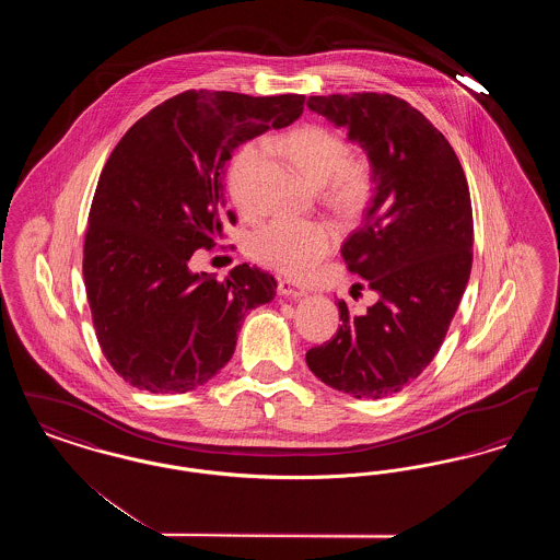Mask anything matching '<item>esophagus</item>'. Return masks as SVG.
I'll list each match as a JSON object with an SVG mask.
<instances>
[{
	"label": "esophagus",
	"mask_w": 560,
	"mask_h": 560,
	"mask_svg": "<svg viewBox=\"0 0 560 560\" xmlns=\"http://www.w3.org/2000/svg\"><path fill=\"white\" fill-rule=\"evenodd\" d=\"M277 292H279V295H285V298H302V295H306V292H304L302 288H298L295 283H292V281H285V279H281V281H279Z\"/></svg>",
	"instance_id": "1"
}]
</instances>
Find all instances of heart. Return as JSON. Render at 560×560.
Instances as JSON below:
<instances>
[{"mask_svg":"<svg viewBox=\"0 0 560 560\" xmlns=\"http://www.w3.org/2000/svg\"><path fill=\"white\" fill-rule=\"evenodd\" d=\"M265 147L279 149L315 187L323 185V199L338 212H359L372 195V161L348 155L347 140L325 126H302L279 140H267ZM260 163L258 144H245L231 161L226 185L243 212L252 210ZM336 243L338 233L325 220L275 218L252 233L247 252L260 265L304 277L319 267Z\"/></svg>","mask_w":560,"mask_h":560,"instance_id":"b5f03b06","label":"heart"}]
</instances>
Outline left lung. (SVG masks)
<instances>
[{
	"instance_id": "left-lung-1",
	"label": "left lung",
	"mask_w": 560,
	"mask_h": 560,
	"mask_svg": "<svg viewBox=\"0 0 560 560\" xmlns=\"http://www.w3.org/2000/svg\"><path fill=\"white\" fill-rule=\"evenodd\" d=\"M306 105L372 161V206L342 258L377 293L359 315L340 300L342 325L306 363L340 393L382 399L424 372L447 336L472 268L470 190L447 138L402 98L361 92Z\"/></svg>"
}]
</instances>
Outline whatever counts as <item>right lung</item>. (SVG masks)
Returning a JSON list of instances; mask_svg holds the SVG:
<instances>
[{
    "mask_svg": "<svg viewBox=\"0 0 560 560\" xmlns=\"http://www.w3.org/2000/svg\"><path fill=\"white\" fill-rule=\"evenodd\" d=\"M302 94L188 90L140 117L108 158L88 215L83 283L98 345L128 384L180 395L233 357L241 319L275 298L277 281L240 265L224 281L190 256L222 237L224 174L233 151L285 128Z\"/></svg>",
    "mask_w": 560,
    "mask_h": 560,
    "instance_id": "obj_1",
    "label": "right lung"
}]
</instances>
